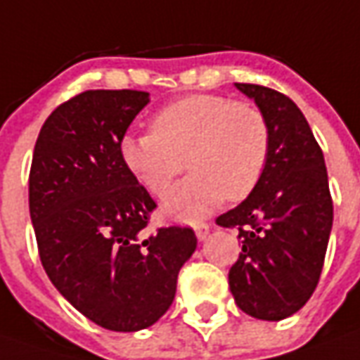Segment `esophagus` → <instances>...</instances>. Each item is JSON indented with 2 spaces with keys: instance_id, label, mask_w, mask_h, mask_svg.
I'll return each mask as SVG.
<instances>
[{
  "instance_id": "34e87169",
  "label": "esophagus",
  "mask_w": 360,
  "mask_h": 360,
  "mask_svg": "<svg viewBox=\"0 0 360 360\" xmlns=\"http://www.w3.org/2000/svg\"><path fill=\"white\" fill-rule=\"evenodd\" d=\"M209 231H211V226H209L207 222H197V224H195V234H197V238H199V240H205V238H207V234H209Z\"/></svg>"
}]
</instances>
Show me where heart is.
I'll list each match as a JSON object with an SVG mask.
<instances>
[{
	"label": "heart",
	"instance_id": "obj_1",
	"mask_svg": "<svg viewBox=\"0 0 360 360\" xmlns=\"http://www.w3.org/2000/svg\"><path fill=\"white\" fill-rule=\"evenodd\" d=\"M120 160L155 197L165 195L187 165L193 173L171 191L165 211L195 219L258 187L270 160V126L256 104L189 94L158 110L151 131L120 139Z\"/></svg>",
	"mask_w": 360,
	"mask_h": 360
}]
</instances>
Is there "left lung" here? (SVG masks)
<instances>
[{
  "label": "left lung",
  "mask_w": 360,
  "mask_h": 360,
  "mask_svg": "<svg viewBox=\"0 0 360 360\" xmlns=\"http://www.w3.org/2000/svg\"><path fill=\"white\" fill-rule=\"evenodd\" d=\"M270 126V160L262 181L238 207L217 219L242 242L229 272L234 302L256 319L280 321L315 292L333 226L323 151L302 110L260 84L236 82Z\"/></svg>",
  "instance_id": "8db88e82"
}]
</instances>
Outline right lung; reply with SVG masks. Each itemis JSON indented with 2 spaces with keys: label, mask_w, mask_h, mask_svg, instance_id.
I'll use <instances>...</instances> for the list:
<instances>
[{
  "label": "right lung",
  "mask_w": 360,
  "mask_h": 360,
  "mask_svg": "<svg viewBox=\"0 0 360 360\" xmlns=\"http://www.w3.org/2000/svg\"><path fill=\"white\" fill-rule=\"evenodd\" d=\"M149 102L141 90H86L45 120L29 171V212L49 280L110 331H139L169 309L189 226L148 231L155 200L120 160V139Z\"/></svg>",
  "instance_id": "obj_1"
}]
</instances>
